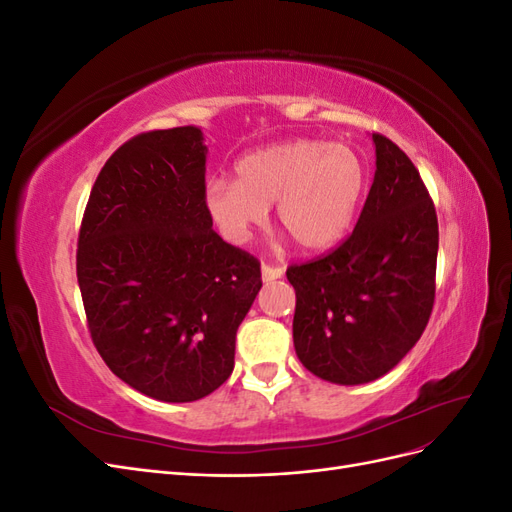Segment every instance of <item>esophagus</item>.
<instances>
[{
  "instance_id": "1",
  "label": "esophagus",
  "mask_w": 512,
  "mask_h": 512,
  "mask_svg": "<svg viewBox=\"0 0 512 512\" xmlns=\"http://www.w3.org/2000/svg\"><path fill=\"white\" fill-rule=\"evenodd\" d=\"M260 273H262V280H265V282H273V280H277V277L284 275V269L271 267V265H262Z\"/></svg>"
}]
</instances>
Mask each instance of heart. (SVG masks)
Masks as SVG:
<instances>
[{
	"mask_svg": "<svg viewBox=\"0 0 512 512\" xmlns=\"http://www.w3.org/2000/svg\"><path fill=\"white\" fill-rule=\"evenodd\" d=\"M237 181L209 179L205 207L230 243H245L265 226L275 203L277 224L303 252L342 239L365 190V166L354 149L312 138L275 143L235 164Z\"/></svg>",
	"mask_w": 512,
	"mask_h": 512,
	"instance_id": "1",
	"label": "heart"
}]
</instances>
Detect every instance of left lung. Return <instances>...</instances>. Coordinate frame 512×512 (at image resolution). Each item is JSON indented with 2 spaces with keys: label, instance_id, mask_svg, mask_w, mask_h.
Here are the masks:
<instances>
[{
  "label": "left lung",
  "instance_id": "8db88e82",
  "mask_svg": "<svg viewBox=\"0 0 512 512\" xmlns=\"http://www.w3.org/2000/svg\"><path fill=\"white\" fill-rule=\"evenodd\" d=\"M376 175L352 235L327 256L290 265L299 361L335 384L391 371L421 339L436 299L438 218L416 166L371 134Z\"/></svg>",
  "mask_w": 512,
  "mask_h": 512
}]
</instances>
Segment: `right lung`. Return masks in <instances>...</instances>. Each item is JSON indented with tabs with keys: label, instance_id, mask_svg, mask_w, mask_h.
<instances>
[{
	"label": "right lung",
	"instance_id": "obj_1",
	"mask_svg": "<svg viewBox=\"0 0 512 512\" xmlns=\"http://www.w3.org/2000/svg\"><path fill=\"white\" fill-rule=\"evenodd\" d=\"M205 164L194 126L130 138L91 188L76 250L104 363L170 404L203 399L228 380L237 329L262 286L260 262L213 230Z\"/></svg>",
	"mask_w": 512,
	"mask_h": 512
}]
</instances>
